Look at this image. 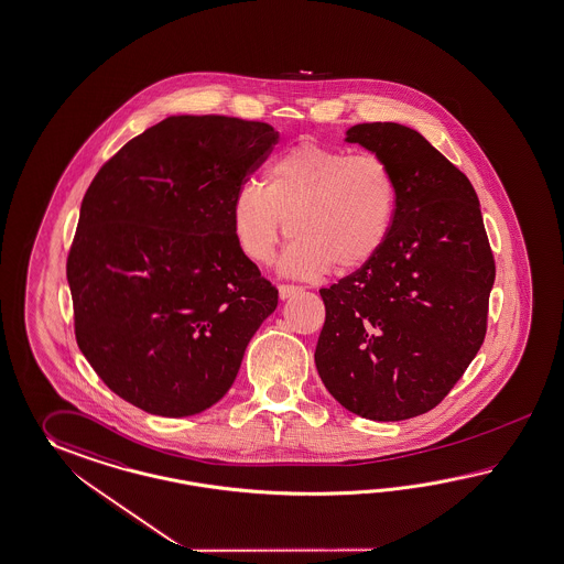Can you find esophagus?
I'll return each mask as SVG.
<instances>
[{
  "label": "esophagus",
  "mask_w": 564,
  "mask_h": 564,
  "mask_svg": "<svg viewBox=\"0 0 564 564\" xmlns=\"http://www.w3.org/2000/svg\"><path fill=\"white\" fill-rule=\"evenodd\" d=\"M302 288H297V285H288V283H283V285H279V297L281 300H288L291 295H295V293H300Z\"/></svg>",
  "instance_id": "obj_1"
}]
</instances>
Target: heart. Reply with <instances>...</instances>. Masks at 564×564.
Returning <instances> with one entry per match:
<instances>
[{"mask_svg": "<svg viewBox=\"0 0 564 564\" xmlns=\"http://www.w3.org/2000/svg\"><path fill=\"white\" fill-rule=\"evenodd\" d=\"M398 206V177L381 154L300 142L267 165L262 187L240 185L234 240L248 261L269 264L289 230L295 242L281 261L285 275L319 276L332 264L348 273L381 252Z\"/></svg>", "mask_w": 564, "mask_h": 564, "instance_id": "obj_1", "label": "heart"}]
</instances>
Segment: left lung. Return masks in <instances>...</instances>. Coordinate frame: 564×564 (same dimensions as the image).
I'll return each mask as SVG.
<instances>
[{
    "label": "left lung",
    "mask_w": 564,
    "mask_h": 564,
    "mask_svg": "<svg viewBox=\"0 0 564 564\" xmlns=\"http://www.w3.org/2000/svg\"><path fill=\"white\" fill-rule=\"evenodd\" d=\"M393 166L399 206L381 252L319 289L326 305L316 367L348 412L399 422L430 412L477 357L495 259L467 175L408 126H352Z\"/></svg>",
    "instance_id": "obj_1"
}]
</instances>
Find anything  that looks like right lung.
<instances>
[{"instance_id": "obj_1", "label": "right lung", "mask_w": 564, "mask_h": 564, "mask_svg": "<svg viewBox=\"0 0 564 564\" xmlns=\"http://www.w3.org/2000/svg\"><path fill=\"white\" fill-rule=\"evenodd\" d=\"M273 126L171 116L126 142L83 197L67 257L75 338L144 412H204L232 387L279 291L234 240L232 202Z\"/></svg>"}]
</instances>
